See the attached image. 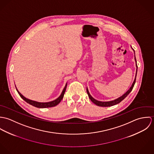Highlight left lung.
<instances>
[{"instance_id":"1","label":"left lung","mask_w":154,"mask_h":154,"mask_svg":"<svg viewBox=\"0 0 154 154\" xmlns=\"http://www.w3.org/2000/svg\"><path fill=\"white\" fill-rule=\"evenodd\" d=\"M133 49V48H132ZM134 51V50H133ZM134 59H135V62H136V75H135V78H134V81L132 84V86L131 87L129 88V89L122 96L120 97L119 98L114 100H112V101H98L95 99H94L89 94V91H88V88H87V94H88V97L89 98V99L91 100V101L94 103L95 104H96L97 106H100V107H110V106H114L116 104H119V103H120L122 100H123L129 94V93L132 91V89L133 88L134 85V84H135V82H136V75H137V62H136V57H135V53H134Z\"/></svg>"}]
</instances>
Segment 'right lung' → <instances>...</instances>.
<instances>
[{
  "instance_id": "add662e5",
  "label": "right lung",
  "mask_w": 154,
  "mask_h": 154,
  "mask_svg": "<svg viewBox=\"0 0 154 154\" xmlns=\"http://www.w3.org/2000/svg\"><path fill=\"white\" fill-rule=\"evenodd\" d=\"M66 87H67V83H66L65 88L62 91V92L61 95L57 99H56L55 100H53V101H50V102H47V103H40V102L32 101V100H29V99L25 98L19 92V91L18 90V89L17 88L16 86H15L18 93L19 94V95H20V97L22 98V99L24 101H25L27 103H28V104H31V105H32V106H33L35 107H37V108H48V107H54V106H57L61 101V100L63 98V96H64V94H65V91H66Z\"/></svg>"
}]
</instances>
